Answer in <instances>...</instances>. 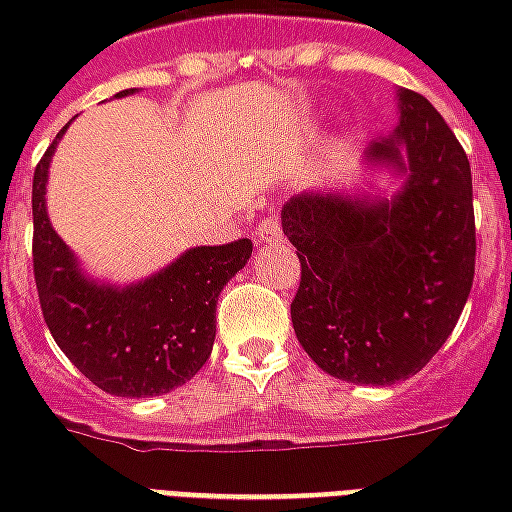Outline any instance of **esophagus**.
I'll return each instance as SVG.
<instances>
[{
	"label": "esophagus",
	"instance_id": "esophagus-1",
	"mask_svg": "<svg viewBox=\"0 0 512 512\" xmlns=\"http://www.w3.org/2000/svg\"><path fill=\"white\" fill-rule=\"evenodd\" d=\"M252 238H255L257 244H271V241H279V238H282V224H279L277 213H271V216H266L263 222H257L255 230H252Z\"/></svg>",
	"mask_w": 512,
	"mask_h": 512
}]
</instances>
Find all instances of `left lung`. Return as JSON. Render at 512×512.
Segmentation results:
<instances>
[{"label":"left lung","mask_w":512,"mask_h":512,"mask_svg":"<svg viewBox=\"0 0 512 512\" xmlns=\"http://www.w3.org/2000/svg\"><path fill=\"white\" fill-rule=\"evenodd\" d=\"M395 134L370 164L403 175L392 200L290 197L282 230L299 252L290 304L301 348L329 376L392 386L417 376L461 318L474 279L472 169L425 95L397 93Z\"/></svg>","instance_id":"left-lung-1"}]
</instances>
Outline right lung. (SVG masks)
<instances>
[{"instance_id":"1","label":"right lung","mask_w":512,"mask_h":512,"mask_svg":"<svg viewBox=\"0 0 512 512\" xmlns=\"http://www.w3.org/2000/svg\"><path fill=\"white\" fill-rule=\"evenodd\" d=\"M65 128L40 158L32 180V268L43 321L62 354L98 389L117 397L164 395L208 362L216 301L246 266L252 241L189 249L156 277L128 288L93 282L46 213L49 161Z\"/></svg>"}]
</instances>
